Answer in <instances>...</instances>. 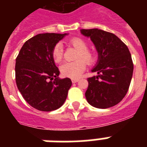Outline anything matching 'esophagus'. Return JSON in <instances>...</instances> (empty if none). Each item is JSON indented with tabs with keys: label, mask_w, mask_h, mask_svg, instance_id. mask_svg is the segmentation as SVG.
<instances>
[{
	"label": "esophagus",
	"mask_w": 147,
	"mask_h": 147,
	"mask_svg": "<svg viewBox=\"0 0 147 147\" xmlns=\"http://www.w3.org/2000/svg\"><path fill=\"white\" fill-rule=\"evenodd\" d=\"M78 81H79V79H78V78H75V79H71V82H72V83L78 82Z\"/></svg>",
	"instance_id": "34e87169"
}]
</instances>
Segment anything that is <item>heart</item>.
<instances>
[{"mask_svg": "<svg viewBox=\"0 0 147 147\" xmlns=\"http://www.w3.org/2000/svg\"><path fill=\"white\" fill-rule=\"evenodd\" d=\"M69 43L78 51L76 55V61L73 62H65L60 66L61 74L64 77L71 78H78L85 71L87 64L92 63L94 56L90 51L88 50L87 43L80 38H73L69 40ZM53 60L55 62H61L62 59V46L57 43L53 47L52 52Z\"/></svg>", "mask_w": 147, "mask_h": 147, "instance_id": "obj_1", "label": "heart"}]
</instances>
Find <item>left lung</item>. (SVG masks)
I'll use <instances>...</instances> for the list:
<instances>
[{
	"label": "left lung",
	"mask_w": 147,
	"mask_h": 147,
	"mask_svg": "<svg viewBox=\"0 0 147 147\" xmlns=\"http://www.w3.org/2000/svg\"><path fill=\"white\" fill-rule=\"evenodd\" d=\"M80 31L91 39L98 54V62L92 69L98 76L88 78L85 98L97 108L113 107L124 98L132 79L134 64L130 51L111 33L98 29Z\"/></svg>",
	"instance_id": "8db88e82"
}]
</instances>
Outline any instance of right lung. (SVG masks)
Wrapping results in <instances>:
<instances>
[{"label": "right lung", "instance_id": "1", "mask_svg": "<svg viewBox=\"0 0 147 147\" xmlns=\"http://www.w3.org/2000/svg\"><path fill=\"white\" fill-rule=\"evenodd\" d=\"M67 35L38 34L23 45L16 59L18 90L29 105L41 111L59 108L71 86L70 78L58 77L59 71L52 55L53 47Z\"/></svg>", "mask_w": 147, "mask_h": 147}]
</instances>
